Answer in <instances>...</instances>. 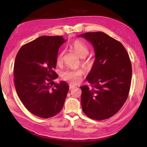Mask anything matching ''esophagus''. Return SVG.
Listing matches in <instances>:
<instances>
[{"label": "esophagus", "instance_id": "34e87169", "mask_svg": "<svg viewBox=\"0 0 147 147\" xmlns=\"http://www.w3.org/2000/svg\"><path fill=\"white\" fill-rule=\"evenodd\" d=\"M74 88H76V86L73 85V84H69V90H72V89H73Z\"/></svg>", "mask_w": 147, "mask_h": 147}]
</instances>
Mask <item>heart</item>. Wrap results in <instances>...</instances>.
Segmentation results:
<instances>
[{
    "label": "heart",
    "instance_id": "b5f03b06",
    "mask_svg": "<svg viewBox=\"0 0 147 147\" xmlns=\"http://www.w3.org/2000/svg\"><path fill=\"white\" fill-rule=\"evenodd\" d=\"M70 47L80 57H85L89 53V49L88 47L80 40H75L72 44ZM64 52L62 51L57 57V64H61L63 61ZM82 64L86 67H91L94 64V59L91 57L83 59L82 60ZM85 74V69L83 67L77 69H67L65 70L61 74V77L63 80L69 81L73 84H77L82 80V77Z\"/></svg>",
    "mask_w": 147,
    "mask_h": 147
}]
</instances>
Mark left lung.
<instances>
[{
  "label": "left lung",
  "mask_w": 147,
  "mask_h": 147,
  "mask_svg": "<svg viewBox=\"0 0 147 147\" xmlns=\"http://www.w3.org/2000/svg\"><path fill=\"white\" fill-rule=\"evenodd\" d=\"M90 42L95 51L94 64L86 77L91 87L80 86L83 112L89 118L103 120L122 107L129 92L132 65L122 44L102 32L80 35Z\"/></svg>",
  "instance_id": "1"
}]
</instances>
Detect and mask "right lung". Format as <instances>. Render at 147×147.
<instances>
[{"mask_svg":"<svg viewBox=\"0 0 147 147\" xmlns=\"http://www.w3.org/2000/svg\"><path fill=\"white\" fill-rule=\"evenodd\" d=\"M62 36H41L22 47L16 56L14 81L17 94L35 116L48 118L61 112L69 91L65 82L53 83Z\"/></svg>","mask_w":147,"mask_h":147,"instance_id":"right-lung-1","label":"right lung"}]
</instances>
